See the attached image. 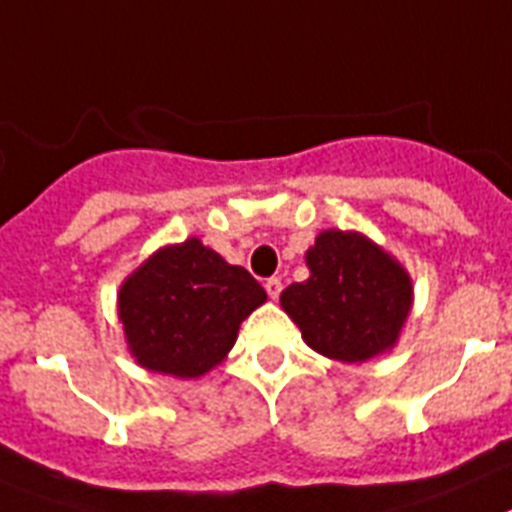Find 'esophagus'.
Segmentation results:
<instances>
[{"instance_id":"1","label":"esophagus","mask_w":512,"mask_h":512,"mask_svg":"<svg viewBox=\"0 0 512 512\" xmlns=\"http://www.w3.org/2000/svg\"><path fill=\"white\" fill-rule=\"evenodd\" d=\"M264 287H266V293H269V298H272V301H277V298H280V293H282L280 277H269V280L264 282Z\"/></svg>"}]
</instances>
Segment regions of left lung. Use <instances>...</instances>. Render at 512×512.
<instances>
[{"label": "left lung", "mask_w": 512, "mask_h": 512, "mask_svg": "<svg viewBox=\"0 0 512 512\" xmlns=\"http://www.w3.org/2000/svg\"><path fill=\"white\" fill-rule=\"evenodd\" d=\"M308 280L280 306L311 350L366 363L398 345L413 308V280L390 251L356 230H322L306 251Z\"/></svg>", "instance_id": "left-lung-1"}]
</instances>
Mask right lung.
<instances>
[{"mask_svg":"<svg viewBox=\"0 0 512 512\" xmlns=\"http://www.w3.org/2000/svg\"><path fill=\"white\" fill-rule=\"evenodd\" d=\"M261 303L264 287L243 266L188 238L156 248L122 280L117 316L138 366L198 379L225 361Z\"/></svg>","mask_w":512,"mask_h":512,"instance_id":"1","label":"right lung"}]
</instances>
